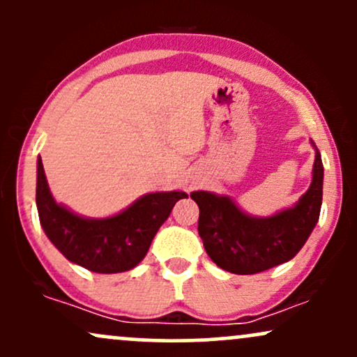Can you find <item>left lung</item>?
<instances>
[{
	"label": "left lung",
	"instance_id": "obj_1",
	"mask_svg": "<svg viewBox=\"0 0 357 357\" xmlns=\"http://www.w3.org/2000/svg\"><path fill=\"white\" fill-rule=\"evenodd\" d=\"M324 167L315 153L312 184L296 206L270 218H252L227 196L191 192L199 206L198 231L204 250L220 268L252 275L289 261L312 233L322 204Z\"/></svg>",
	"mask_w": 357,
	"mask_h": 357
}]
</instances>
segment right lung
Wrapping results in <instances>:
<instances>
[{"label":"right lung","instance_id":"right-lung-1","mask_svg":"<svg viewBox=\"0 0 357 357\" xmlns=\"http://www.w3.org/2000/svg\"><path fill=\"white\" fill-rule=\"evenodd\" d=\"M181 198H188L186 192H151L112 218H80L52 198L42 158L38 159L36 206L45 233L67 260L97 273H117L136 267Z\"/></svg>","mask_w":357,"mask_h":357}]
</instances>
